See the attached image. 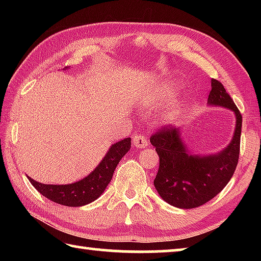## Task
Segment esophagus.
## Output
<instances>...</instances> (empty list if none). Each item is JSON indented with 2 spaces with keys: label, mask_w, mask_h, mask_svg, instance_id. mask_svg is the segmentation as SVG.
I'll use <instances>...</instances> for the list:
<instances>
[{
  "label": "esophagus",
  "mask_w": 261,
  "mask_h": 261,
  "mask_svg": "<svg viewBox=\"0 0 261 261\" xmlns=\"http://www.w3.org/2000/svg\"><path fill=\"white\" fill-rule=\"evenodd\" d=\"M132 143H134V146L138 149L148 146V140L143 135H135L132 137Z\"/></svg>",
  "instance_id": "esophagus-1"
}]
</instances>
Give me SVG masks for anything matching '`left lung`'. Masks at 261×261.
<instances>
[{
    "label": "left lung",
    "mask_w": 261,
    "mask_h": 261,
    "mask_svg": "<svg viewBox=\"0 0 261 261\" xmlns=\"http://www.w3.org/2000/svg\"><path fill=\"white\" fill-rule=\"evenodd\" d=\"M211 86L207 105L231 110L236 118L232 138L222 151L206 155L192 153L179 127H165L151 137L160 158L154 187L163 200L182 210L204 205L222 191L240 158L242 115L222 84L212 79Z\"/></svg>",
    "instance_id": "8db88e82"
}]
</instances>
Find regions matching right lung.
<instances>
[{"instance_id":"obj_1","label":"right lung","mask_w":261,"mask_h":261,"mask_svg":"<svg viewBox=\"0 0 261 261\" xmlns=\"http://www.w3.org/2000/svg\"><path fill=\"white\" fill-rule=\"evenodd\" d=\"M130 147L131 138L113 144L91 174L71 184H43L31 178L30 176L28 178L31 184L49 200L69 207H81L96 200L103 193L113 178L115 168L129 152Z\"/></svg>"}]
</instances>
